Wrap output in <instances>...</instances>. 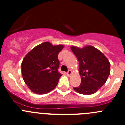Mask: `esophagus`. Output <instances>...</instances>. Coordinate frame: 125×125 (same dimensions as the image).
Returning <instances> with one entry per match:
<instances>
[{
	"mask_svg": "<svg viewBox=\"0 0 125 125\" xmlns=\"http://www.w3.org/2000/svg\"><path fill=\"white\" fill-rule=\"evenodd\" d=\"M71 74H72V71L71 70H68V71L67 72V75H68V76H70Z\"/></svg>",
	"mask_w": 125,
	"mask_h": 125,
	"instance_id": "obj_1",
	"label": "esophagus"
}]
</instances>
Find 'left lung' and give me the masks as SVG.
Masks as SVG:
<instances>
[{"mask_svg":"<svg viewBox=\"0 0 125 125\" xmlns=\"http://www.w3.org/2000/svg\"><path fill=\"white\" fill-rule=\"evenodd\" d=\"M71 49L79 61L81 84L74 88L76 92L89 95L96 92L108 79L110 63L104 55L96 47L86 46L83 48L71 46Z\"/></svg>","mask_w":125,"mask_h":125,"instance_id":"left-lung-1","label":"left lung"}]
</instances>
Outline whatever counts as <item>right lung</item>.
I'll return each mask as SVG.
<instances>
[{"label": "right lung", "mask_w": 125, "mask_h": 125, "mask_svg": "<svg viewBox=\"0 0 125 125\" xmlns=\"http://www.w3.org/2000/svg\"><path fill=\"white\" fill-rule=\"evenodd\" d=\"M63 45L53 46L45 42L29 52L22 62V74L24 82L34 93L43 94L57 86L62 76L58 72V54Z\"/></svg>", "instance_id": "add662e5"}]
</instances>
